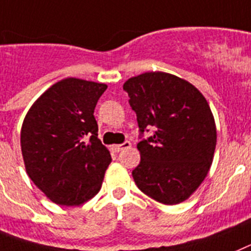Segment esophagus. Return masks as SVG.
<instances>
[{
    "instance_id": "1",
    "label": "esophagus",
    "mask_w": 251,
    "mask_h": 251,
    "mask_svg": "<svg viewBox=\"0 0 251 251\" xmlns=\"http://www.w3.org/2000/svg\"><path fill=\"white\" fill-rule=\"evenodd\" d=\"M131 147V143L130 141H124L123 144H117V145H112L111 147V149L113 150V151H120V150H124V149H127V148Z\"/></svg>"
}]
</instances>
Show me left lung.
I'll return each instance as SVG.
<instances>
[{
	"instance_id": "8db88e82",
	"label": "left lung",
	"mask_w": 251,
	"mask_h": 251,
	"mask_svg": "<svg viewBox=\"0 0 251 251\" xmlns=\"http://www.w3.org/2000/svg\"><path fill=\"white\" fill-rule=\"evenodd\" d=\"M138 117L140 164L132 177L143 193L177 204L200 187L212 164L216 125L208 102L193 84L173 74L148 72L124 84Z\"/></svg>"
}]
</instances>
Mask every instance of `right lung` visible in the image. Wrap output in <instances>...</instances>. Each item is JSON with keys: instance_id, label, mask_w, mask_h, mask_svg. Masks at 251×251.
Returning a JSON list of instances; mask_svg holds the SVG:
<instances>
[{"instance_id": "right-lung-1", "label": "right lung", "mask_w": 251, "mask_h": 251, "mask_svg": "<svg viewBox=\"0 0 251 251\" xmlns=\"http://www.w3.org/2000/svg\"><path fill=\"white\" fill-rule=\"evenodd\" d=\"M107 86L78 78L56 82L26 113L21 151L26 173L50 201L78 206L101 189L111 163L93 112Z\"/></svg>"}]
</instances>
